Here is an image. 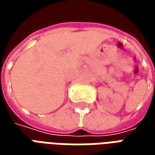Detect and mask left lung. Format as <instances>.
<instances>
[{"label": "left lung", "instance_id": "1", "mask_svg": "<svg viewBox=\"0 0 155 155\" xmlns=\"http://www.w3.org/2000/svg\"><path fill=\"white\" fill-rule=\"evenodd\" d=\"M154 84H155V83H154Z\"/></svg>", "mask_w": 155, "mask_h": 155}]
</instances>
